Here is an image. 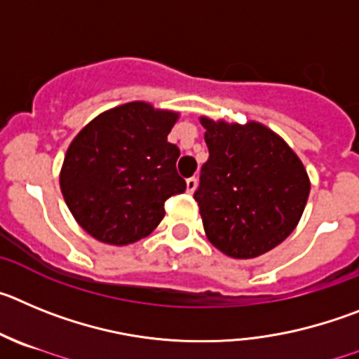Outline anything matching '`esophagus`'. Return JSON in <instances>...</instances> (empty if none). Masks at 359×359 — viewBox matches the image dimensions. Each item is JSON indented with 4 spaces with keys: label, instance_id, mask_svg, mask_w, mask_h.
Instances as JSON below:
<instances>
[{
    "label": "esophagus",
    "instance_id": "esophagus-1",
    "mask_svg": "<svg viewBox=\"0 0 359 359\" xmlns=\"http://www.w3.org/2000/svg\"><path fill=\"white\" fill-rule=\"evenodd\" d=\"M196 184H198V179L196 177H189L186 180V187H187V193H193L196 189Z\"/></svg>",
    "mask_w": 359,
    "mask_h": 359
}]
</instances>
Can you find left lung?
<instances>
[{
  "label": "left lung",
  "mask_w": 359,
  "mask_h": 359,
  "mask_svg": "<svg viewBox=\"0 0 359 359\" xmlns=\"http://www.w3.org/2000/svg\"><path fill=\"white\" fill-rule=\"evenodd\" d=\"M209 159L195 191L203 231L216 248L238 259L257 257L299 224L309 179L299 157L259 123L200 119Z\"/></svg>",
  "instance_id": "8db88e82"
}]
</instances>
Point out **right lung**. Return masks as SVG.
Masks as SVG:
<instances>
[{"label": "right lung", "instance_id": "right-lung-1", "mask_svg": "<svg viewBox=\"0 0 359 359\" xmlns=\"http://www.w3.org/2000/svg\"><path fill=\"white\" fill-rule=\"evenodd\" d=\"M177 114L143 102L95 118L69 144L60 189L86 232L109 245H128L164 218V202L186 191L177 173L180 150L168 143Z\"/></svg>", "mask_w": 359, "mask_h": 359}]
</instances>
